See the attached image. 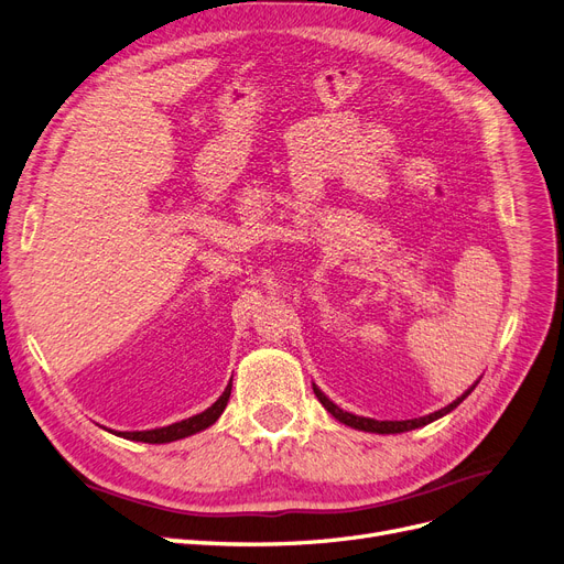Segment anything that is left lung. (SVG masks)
<instances>
[{"label": "left lung", "instance_id": "8db88e82", "mask_svg": "<svg viewBox=\"0 0 564 564\" xmlns=\"http://www.w3.org/2000/svg\"><path fill=\"white\" fill-rule=\"evenodd\" d=\"M476 384H478V380H476ZM476 384H471L469 390L464 392L462 397H457L451 405H445V408H441V411H436V413H430V415H424V417H415V420H371V417H359V415H352V413L343 411V408H338L332 399H326V394L319 390L317 384H313V390H315V394H317L319 403L326 408V411L332 413L338 422H343V424H347V426H352V430H359V432H371V434H403V432L417 430V426L430 424V422H434V420L443 417L445 413L455 411V408H457L464 399H467V397L476 390Z\"/></svg>", "mask_w": 564, "mask_h": 564}]
</instances>
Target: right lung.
<instances>
[{
    "instance_id": "right-lung-1",
    "label": "right lung",
    "mask_w": 564,
    "mask_h": 564,
    "mask_svg": "<svg viewBox=\"0 0 564 564\" xmlns=\"http://www.w3.org/2000/svg\"><path fill=\"white\" fill-rule=\"evenodd\" d=\"M230 382L224 390V394L212 403L207 411L193 415L188 420H182V422H174V424H167V426H161V430H149V432H119L116 436H123V438H130V441H142V443H170V441H180V438H186L191 434L196 432H203L207 430L209 424H215L219 420V415L224 413V408L228 403V397H230Z\"/></svg>"
}]
</instances>
